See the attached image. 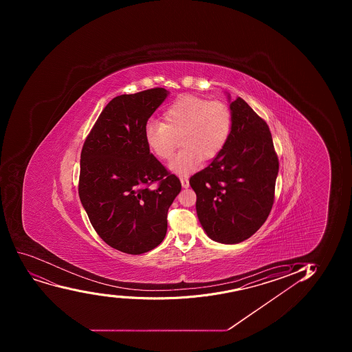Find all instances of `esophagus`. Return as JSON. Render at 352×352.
<instances>
[{
    "label": "esophagus",
    "mask_w": 352,
    "mask_h": 352,
    "mask_svg": "<svg viewBox=\"0 0 352 352\" xmlns=\"http://www.w3.org/2000/svg\"><path fill=\"white\" fill-rule=\"evenodd\" d=\"M180 182H182V186L184 188H188L189 187V180L188 178H180Z\"/></svg>",
    "instance_id": "1"
}]
</instances>
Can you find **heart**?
Returning <instances> with one entry per match:
<instances>
[{
    "instance_id": "heart-1",
    "label": "heart",
    "mask_w": 352,
    "mask_h": 352,
    "mask_svg": "<svg viewBox=\"0 0 352 352\" xmlns=\"http://www.w3.org/2000/svg\"><path fill=\"white\" fill-rule=\"evenodd\" d=\"M164 122L150 120L144 126L146 146L160 160H168L182 138V148L168 167L179 175L199 168L202 160L218 156L230 140L233 113L220 101L184 95L163 112Z\"/></svg>"
}]
</instances>
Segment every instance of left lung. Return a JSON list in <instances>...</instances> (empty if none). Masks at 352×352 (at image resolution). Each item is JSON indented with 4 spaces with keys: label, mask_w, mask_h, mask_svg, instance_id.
Masks as SVG:
<instances>
[{
    "label": "left lung",
    "mask_w": 352,
    "mask_h": 352,
    "mask_svg": "<svg viewBox=\"0 0 352 352\" xmlns=\"http://www.w3.org/2000/svg\"><path fill=\"white\" fill-rule=\"evenodd\" d=\"M230 108L233 129L226 146L189 184L197 196L196 212L206 235L219 243L236 244L267 219L278 160L265 120L241 98L230 102Z\"/></svg>",
    "instance_id": "8db88e82"
}]
</instances>
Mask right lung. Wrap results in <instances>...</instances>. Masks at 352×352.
<instances>
[{"mask_svg": "<svg viewBox=\"0 0 352 352\" xmlns=\"http://www.w3.org/2000/svg\"><path fill=\"white\" fill-rule=\"evenodd\" d=\"M168 94L153 88L113 98L81 150V204L102 240L125 254H144L162 243L167 211L182 190L144 141L148 119Z\"/></svg>", "mask_w": 352, "mask_h": 352, "instance_id": "obj_1", "label": "right lung"}]
</instances>
